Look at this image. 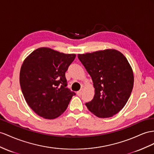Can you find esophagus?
Wrapping results in <instances>:
<instances>
[{
    "label": "esophagus",
    "instance_id": "esophagus-1",
    "mask_svg": "<svg viewBox=\"0 0 154 154\" xmlns=\"http://www.w3.org/2000/svg\"><path fill=\"white\" fill-rule=\"evenodd\" d=\"M82 92H83V89H81V90H79V91H78V92H77V95H78V96H81L82 95Z\"/></svg>",
    "mask_w": 154,
    "mask_h": 154
}]
</instances>
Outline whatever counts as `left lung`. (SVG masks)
Wrapping results in <instances>:
<instances>
[{
  "mask_svg": "<svg viewBox=\"0 0 154 154\" xmlns=\"http://www.w3.org/2000/svg\"><path fill=\"white\" fill-rule=\"evenodd\" d=\"M78 58L92 77L93 100L85 105L101 118L119 112L131 95L134 75L131 65L120 51L113 49L78 54Z\"/></svg>",
  "mask_w": 154,
  "mask_h": 154,
  "instance_id": "obj_1",
  "label": "left lung"
}]
</instances>
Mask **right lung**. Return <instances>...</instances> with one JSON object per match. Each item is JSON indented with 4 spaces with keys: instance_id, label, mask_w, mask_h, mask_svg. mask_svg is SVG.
I'll list each match as a JSON object with an SVG mask.
<instances>
[{
    "instance_id": "add662e5",
    "label": "right lung",
    "mask_w": 154,
    "mask_h": 154,
    "mask_svg": "<svg viewBox=\"0 0 154 154\" xmlns=\"http://www.w3.org/2000/svg\"><path fill=\"white\" fill-rule=\"evenodd\" d=\"M49 47H40L23 61L19 74L27 104L38 115L52 120L60 116L75 93L66 88L65 73L75 58Z\"/></svg>"
}]
</instances>
